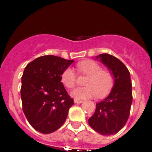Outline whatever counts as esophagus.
I'll return each instance as SVG.
<instances>
[{"mask_svg": "<svg viewBox=\"0 0 152 152\" xmlns=\"http://www.w3.org/2000/svg\"><path fill=\"white\" fill-rule=\"evenodd\" d=\"M74 102H75V103H82V100H77V99H75V100H74Z\"/></svg>", "mask_w": 152, "mask_h": 152, "instance_id": "obj_1", "label": "esophagus"}]
</instances>
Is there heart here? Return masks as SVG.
I'll list each match as a JSON object with an SVG mask.
<instances>
[{
	"label": "heart",
	"mask_w": 152,
	"mask_h": 152,
	"mask_svg": "<svg viewBox=\"0 0 152 152\" xmlns=\"http://www.w3.org/2000/svg\"><path fill=\"white\" fill-rule=\"evenodd\" d=\"M77 69L80 74L88 75L84 84L85 87L77 88L72 93L76 99H88L96 96L103 97L110 91L113 84V77L107 70L101 69L97 62L93 60H84L77 64ZM61 81L66 88H73L77 81V75L74 69L68 68L61 75Z\"/></svg>",
	"instance_id": "b5f03b06"
}]
</instances>
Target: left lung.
<instances>
[{
	"label": "left lung",
	"mask_w": 152,
	"mask_h": 152,
	"mask_svg": "<svg viewBox=\"0 0 152 152\" xmlns=\"http://www.w3.org/2000/svg\"><path fill=\"white\" fill-rule=\"evenodd\" d=\"M96 59L110 71L114 84L108 96L96 104V110L88 123L98 133L111 135L123 128L129 116L132 102L130 73L120 60L111 55L100 54Z\"/></svg>",
	"instance_id": "8db88e82"
}]
</instances>
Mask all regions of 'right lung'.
Instances as JSON below:
<instances>
[{
	"mask_svg": "<svg viewBox=\"0 0 152 152\" xmlns=\"http://www.w3.org/2000/svg\"><path fill=\"white\" fill-rule=\"evenodd\" d=\"M74 60L43 56L24 69L20 89L23 111L36 131L49 134L64 123L74 100L61 82V75Z\"/></svg>",
	"mask_w": 152,
	"mask_h": 152,
	"instance_id": "1",
	"label": "right lung"
}]
</instances>
